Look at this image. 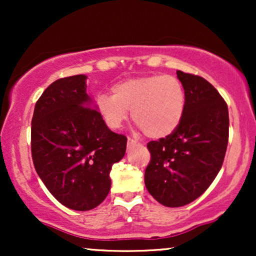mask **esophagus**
Segmentation results:
<instances>
[{
  "instance_id": "obj_1",
  "label": "esophagus",
  "mask_w": 256,
  "mask_h": 256,
  "mask_svg": "<svg viewBox=\"0 0 256 256\" xmlns=\"http://www.w3.org/2000/svg\"><path fill=\"white\" fill-rule=\"evenodd\" d=\"M134 144H136V140H132V138H128V148H130V146H134Z\"/></svg>"
}]
</instances>
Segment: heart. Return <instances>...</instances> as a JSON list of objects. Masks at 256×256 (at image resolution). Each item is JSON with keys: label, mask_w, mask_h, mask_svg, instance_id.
Listing matches in <instances>:
<instances>
[{"label": "heart", "mask_w": 256, "mask_h": 256, "mask_svg": "<svg viewBox=\"0 0 256 256\" xmlns=\"http://www.w3.org/2000/svg\"><path fill=\"white\" fill-rule=\"evenodd\" d=\"M113 95L100 94L96 108L112 128H122L128 118L150 138H164L176 131L184 116L186 96L182 82L170 74L131 77L112 88Z\"/></svg>", "instance_id": "b5f03b06"}]
</instances>
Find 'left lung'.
Listing matches in <instances>:
<instances>
[{"label":"left lung","mask_w":256,"mask_h":256,"mask_svg":"<svg viewBox=\"0 0 256 256\" xmlns=\"http://www.w3.org/2000/svg\"><path fill=\"white\" fill-rule=\"evenodd\" d=\"M186 96L184 116L174 132L148 143L152 160L144 173L149 194L166 207H182L216 179L228 142V110L210 82L177 71Z\"/></svg>","instance_id":"1"}]
</instances>
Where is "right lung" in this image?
<instances>
[{"instance_id": "right-lung-1", "label": "right lung", "mask_w": 256, "mask_h": 256, "mask_svg": "<svg viewBox=\"0 0 256 256\" xmlns=\"http://www.w3.org/2000/svg\"><path fill=\"white\" fill-rule=\"evenodd\" d=\"M85 74L61 78L44 90L31 122L34 168L64 207L90 210L110 190L112 166L124 158L128 138L114 134L86 94Z\"/></svg>"}]
</instances>
